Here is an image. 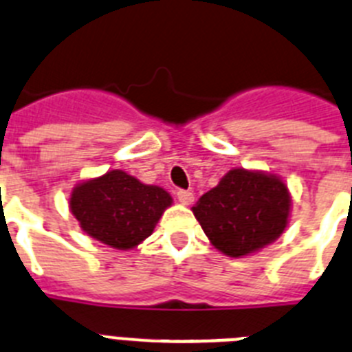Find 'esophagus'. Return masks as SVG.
<instances>
[{"label":"esophagus","instance_id":"34e87169","mask_svg":"<svg viewBox=\"0 0 352 352\" xmlns=\"http://www.w3.org/2000/svg\"><path fill=\"white\" fill-rule=\"evenodd\" d=\"M177 198H179V201L182 206H189V204L195 200V195L191 193L189 189H179V191H177Z\"/></svg>","mask_w":352,"mask_h":352}]
</instances>
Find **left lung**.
<instances>
[{"mask_svg": "<svg viewBox=\"0 0 352 352\" xmlns=\"http://www.w3.org/2000/svg\"><path fill=\"white\" fill-rule=\"evenodd\" d=\"M289 209L290 197L282 180L237 168L198 200L193 212L219 252L243 256L282 235Z\"/></svg>", "mask_w": 352, "mask_h": 352, "instance_id": "left-lung-1", "label": "left lung"}]
</instances>
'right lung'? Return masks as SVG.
<instances>
[{
	"instance_id": "1",
	"label": "right lung",
	"mask_w": 352,
	"mask_h": 352,
	"mask_svg": "<svg viewBox=\"0 0 352 352\" xmlns=\"http://www.w3.org/2000/svg\"><path fill=\"white\" fill-rule=\"evenodd\" d=\"M172 197L157 186L142 184L122 170L79 184L70 209L81 228L111 248L138 246L154 230Z\"/></svg>"
}]
</instances>
